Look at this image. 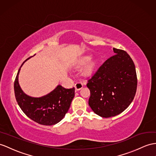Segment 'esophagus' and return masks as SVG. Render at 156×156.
I'll list each match as a JSON object with an SVG mask.
<instances>
[{
    "instance_id": "34e87169",
    "label": "esophagus",
    "mask_w": 156,
    "mask_h": 156,
    "mask_svg": "<svg viewBox=\"0 0 156 156\" xmlns=\"http://www.w3.org/2000/svg\"><path fill=\"white\" fill-rule=\"evenodd\" d=\"M75 90H81L83 87V83L81 82H77L76 84L75 85Z\"/></svg>"
}]
</instances>
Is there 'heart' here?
<instances>
[{
	"instance_id": "1",
	"label": "heart",
	"mask_w": 156,
	"mask_h": 156,
	"mask_svg": "<svg viewBox=\"0 0 156 156\" xmlns=\"http://www.w3.org/2000/svg\"><path fill=\"white\" fill-rule=\"evenodd\" d=\"M90 59V57L89 56H85L83 57L81 60L79 61V66H83L85 65V64L89 62ZM96 67V63L94 62H91L89 63L88 65L85 67L84 69L83 70V73L85 76H90L93 74L94 72V69H95Z\"/></svg>"
}]
</instances>
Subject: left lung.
I'll use <instances>...</instances> for the list:
<instances>
[{
	"label": "left lung",
	"mask_w": 156,
	"mask_h": 156,
	"mask_svg": "<svg viewBox=\"0 0 156 156\" xmlns=\"http://www.w3.org/2000/svg\"><path fill=\"white\" fill-rule=\"evenodd\" d=\"M115 55L106 60L87 86L90 90L89 105L103 118L115 116L131 104L137 89V75L130 56L113 48Z\"/></svg>",
	"instance_id": "obj_1"
}]
</instances>
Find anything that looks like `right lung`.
Listing matches in <instances>:
<instances>
[{"instance_id": "right-lung-1", "label": "right lung", "mask_w": 156, "mask_h": 156, "mask_svg": "<svg viewBox=\"0 0 156 156\" xmlns=\"http://www.w3.org/2000/svg\"><path fill=\"white\" fill-rule=\"evenodd\" d=\"M20 70V68L15 79L14 89L15 97L22 111L30 119L40 124L51 126L60 122L67 112L74 98V87L66 89L58 85L46 95L38 98L30 97L23 92L19 85Z\"/></svg>"}]
</instances>
